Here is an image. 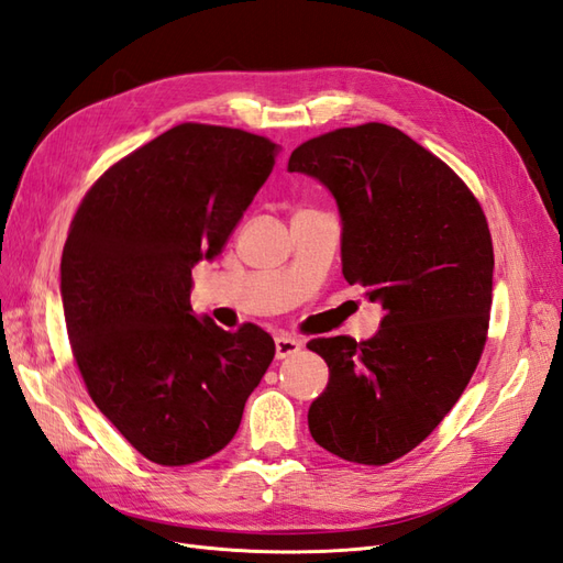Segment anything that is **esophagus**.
Wrapping results in <instances>:
<instances>
[{
	"label": "esophagus",
	"mask_w": 563,
	"mask_h": 563,
	"mask_svg": "<svg viewBox=\"0 0 563 563\" xmlns=\"http://www.w3.org/2000/svg\"><path fill=\"white\" fill-rule=\"evenodd\" d=\"M299 350H301V340H297V338H292V335H278V338H276V356H278V358L292 356V354H297Z\"/></svg>",
	"instance_id": "obj_1"
}]
</instances>
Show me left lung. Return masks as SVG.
Wrapping results in <instances>:
<instances>
[{
    "label": "left lung",
    "instance_id": "8db88e82",
    "mask_svg": "<svg viewBox=\"0 0 563 563\" xmlns=\"http://www.w3.org/2000/svg\"><path fill=\"white\" fill-rule=\"evenodd\" d=\"M292 173L321 180L342 216V273L385 316L373 338H319L330 378L311 438L364 466L409 454L440 426L487 340L495 252L468 185L393 125L364 123L301 142Z\"/></svg>",
    "mask_w": 563,
    "mask_h": 563
}]
</instances>
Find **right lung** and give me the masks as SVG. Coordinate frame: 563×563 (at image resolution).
I'll return each mask as SVG.
<instances>
[{
	"label": "right lung",
	"mask_w": 563,
	"mask_h": 563,
	"mask_svg": "<svg viewBox=\"0 0 563 563\" xmlns=\"http://www.w3.org/2000/svg\"><path fill=\"white\" fill-rule=\"evenodd\" d=\"M276 152L240 128L180 123L107 168L70 221V350L97 409L154 464L221 452L276 354L266 330L228 333L190 305L192 266L223 250Z\"/></svg>",
	"instance_id": "right-lung-1"
}]
</instances>
